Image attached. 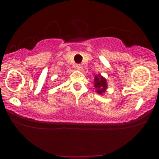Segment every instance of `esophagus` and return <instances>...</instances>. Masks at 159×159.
<instances>
[{
  "instance_id": "obj_1",
  "label": "esophagus",
  "mask_w": 159,
  "mask_h": 159,
  "mask_svg": "<svg viewBox=\"0 0 159 159\" xmlns=\"http://www.w3.org/2000/svg\"><path fill=\"white\" fill-rule=\"evenodd\" d=\"M75 68H76V69H77V70H81L82 69V66L81 65V64H77L75 66Z\"/></svg>"
}]
</instances>
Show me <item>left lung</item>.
Here are the masks:
<instances>
[{"label": "left lung", "instance_id": "1", "mask_svg": "<svg viewBox=\"0 0 159 159\" xmlns=\"http://www.w3.org/2000/svg\"><path fill=\"white\" fill-rule=\"evenodd\" d=\"M94 87L96 88V92L99 95H103L106 92L107 88V81L102 75L100 74L94 75Z\"/></svg>", "mask_w": 159, "mask_h": 159}]
</instances>
